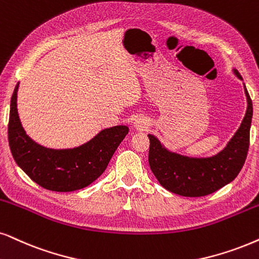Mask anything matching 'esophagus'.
I'll return each mask as SVG.
<instances>
[{
	"mask_svg": "<svg viewBox=\"0 0 259 259\" xmlns=\"http://www.w3.org/2000/svg\"><path fill=\"white\" fill-rule=\"evenodd\" d=\"M134 125H135L136 129L139 130H145L148 127V122H147V119L142 118V117H140V118H137L135 120V123H134Z\"/></svg>",
	"mask_w": 259,
	"mask_h": 259,
	"instance_id": "esophagus-1",
	"label": "esophagus"
}]
</instances>
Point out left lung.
Instances as JSON below:
<instances>
[{
    "mask_svg": "<svg viewBox=\"0 0 259 259\" xmlns=\"http://www.w3.org/2000/svg\"><path fill=\"white\" fill-rule=\"evenodd\" d=\"M234 74L243 80L237 69ZM247 109L240 126L221 152L208 158H192L168 150L149 134V166L160 184L173 194L201 197L234 181L243 168L250 145L252 100L244 84Z\"/></svg>",
    "mask_w": 259,
    "mask_h": 259,
    "instance_id": "8db88e82",
    "label": "left lung"
}]
</instances>
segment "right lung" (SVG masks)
<instances>
[{
	"label": "right lung",
	"mask_w": 259,
	"mask_h": 259,
	"mask_svg": "<svg viewBox=\"0 0 259 259\" xmlns=\"http://www.w3.org/2000/svg\"><path fill=\"white\" fill-rule=\"evenodd\" d=\"M19 83L11 100L8 140L12 155L19 167L41 188L57 192L83 189L99 178L129 133V127H107L75 148H47L34 142L22 127L16 104Z\"/></svg>",
	"instance_id": "obj_1"
}]
</instances>
